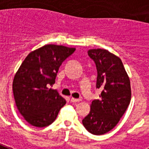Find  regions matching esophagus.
I'll return each instance as SVG.
<instances>
[{
  "label": "esophagus",
  "instance_id": "esophagus-1",
  "mask_svg": "<svg viewBox=\"0 0 149 149\" xmlns=\"http://www.w3.org/2000/svg\"><path fill=\"white\" fill-rule=\"evenodd\" d=\"M80 101H81L80 98H74V97H71V98H70V102H79Z\"/></svg>",
  "mask_w": 149,
  "mask_h": 149
}]
</instances>
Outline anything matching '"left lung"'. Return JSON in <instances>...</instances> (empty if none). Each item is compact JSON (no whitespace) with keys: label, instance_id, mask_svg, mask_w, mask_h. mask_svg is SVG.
I'll return each mask as SVG.
<instances>
[{"label":"left lung","instance_id":"left-lung-1","mask_svg":"<svg viewBox=\"0 0 149 149\" xmlns=\"http://www.w3.org/2000/svg\"><path fill=\"white\" fill-rule=\"evenodd\" d=\"M88 55L97 67L96 87L102 92L99 99L92 102L90 113L82 124L92 134L102 135L117 125L130 105V78L120 58L109 51L91 49Z\"/></svg>","mask_w":149,"mask_h":149}]
</instances>
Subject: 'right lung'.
Segmentation results:
<instances>
[{"mask_svg": "<svg viewBox=\"0 0 149 149\" xmlns=\"http://www.w3.org/2000/svg\"><path fill=\"white\" fill-rule=\"evenodd\" d=\"M75 48L47 44L35 50L24 60L14 77V98L20 114L36 127H46L55 120L66 100L50 86L63 62Z\"/></svg>", "mask_w": 149, "mask_h": 149, "instance_id": "add662e5", "label": "right lung"}]
</instances>
